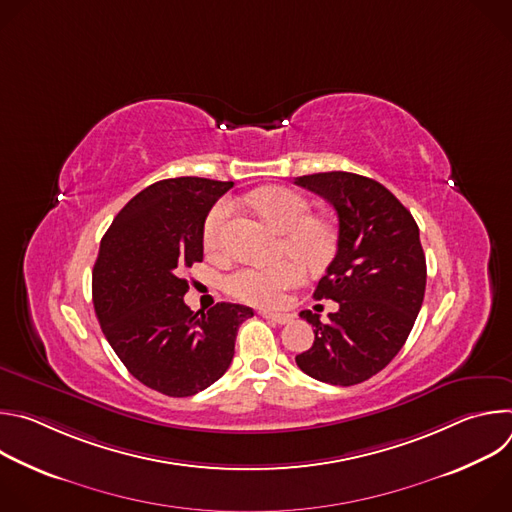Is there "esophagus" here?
<instances>
[{
    "label": "esophagus",
    "mask_w": 512,
    "mask_h": 512,
    "mask_svg": "<svg viewBox=\"0 0 512 512\" xmlns=\"http://www.w3.org/2000/svg\"><path fill=\"white\" fill-rule=\"evenodd\" d=\"M261 316H263V318H267V320H271V322H275V324H289L291 320H294V316H291V314H273V312H261Z\"/></svg>",
    "instance_id": "obj_1"
}]
</instances>
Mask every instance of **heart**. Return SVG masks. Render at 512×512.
I'll use <instances>...</instances> for the list:
<instances>
[{
	"mask_svg": "<svg viewBox=\"0 0 512 512\" xmlns=\"http://www.w3.org/2000/svg\"><path fill=\"white\" fill-rule=\"evenodd\" d=\"M247 202L265 221L283 233L281 251L294 257L281 259L273 265H245L225 277V291L251 306H279L285 291L306 279L308 267H324L336 251V233L332 225L312 214L310 202L296 190L285 186H263L247 196ZM235 206L231 200L216 202L202 227V241L208 251H218L223 245V231ZM299 259L296 260L295 257Z\"/></svg>",
	"mask_w": 512,
	"mask_h": 512,
	"instance_id": "b5f03b06",
	"label": "heart"
}]
</instances>
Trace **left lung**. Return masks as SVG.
Returning <instances> with one entry per match:
<instances>
[{"instance_id": "obj_1", "label": "left lung", "mask_w": 512, "mask_h": 512, "mask_svg": "<svg viewBox=\"0 0 512 512\" xmlns=\"http://www.w3.org/2000/svg\"><path fill=\"white\" fill-rule=\"evenodd\" d=\"M338 216V249L314 291L316 300L338 302L322 324L318 314L300 316L314 328V344L296 356L316 381L358 385L371 379L403 348L425 296V255L411 212L373 178L322 172L296 178Z\"/></svg>"}]
</instances>
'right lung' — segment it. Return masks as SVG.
Instances as JSON below:
<instances>
[{
    "label": "right lung",
    "instance_id": "obj_1",
    "mask_svg": "<svg viewBox=\"0 0 512 512\" xmlns=\"http://www.w3.org/2000/svg\"><path fill=\"white\" fill-rule=\"evenodd\" d=\"M233 182L160 180L133 196L105 233L93 269V304L111 348L145 387L190 397L231 367L239 326L253 316L221 302L184 304L186 269L202 261L208 210Z\"/></svg>",
    "mask_w": 512,
    "mask_h": 512
}]
</instances>
